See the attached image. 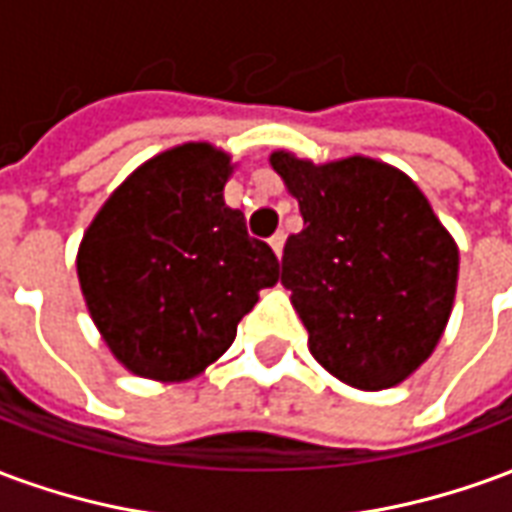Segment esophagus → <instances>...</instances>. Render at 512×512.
I'll return each mask as SVG.
<instances>
[{
    "label": "esophagus",
    "mask_w": 512,
    "mask_h": 512,
    "mask_svg": "<svg viewBox=\"0 0 512 512\" xmlns=\"http://www.w3.org/2000/svg\"><path fill=\"white\" fill-rule=\"evenodd\" d=\"M268 244H271V249H274V255L282 257V246H285V235L277 233V235H274V238H271V241H268Z\"/></svg>",
    "instance_id": "esophagus-1"
}]
</instances>
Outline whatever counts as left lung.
<instances>
[{"instance_id": "obj_1", "label": "left lung", "mask_w": 512, "mask_h": 512, "mask_svg": "<svg viewBox=\"0 0 512 512\" xmlns=\"http://www.w3.org/2000/svg\"><path fill=\"white\" fill-rule=\"evenodd\" d=\"M304 230L282 255V285L310 354L343 384L378 392L425 365L450 321L458 244L406 172L370 156L326 164L274 150Z\"/></svg>"}]
</instances>
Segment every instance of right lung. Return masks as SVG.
Segmentation results:
<instances>
[{
  "label": "right lung",
  "mask_w": 512,
  "mask_h": 512,
  "mask_svg": "<svg viewBox=\"0 0 512 512\" xmlns=\"http://www.w3.org/2000/svg\"><path fill=\"white\" fill-rule=\"evenodd\" d=\"M233 156L183 142L147 158L84 230L76 274L95 329L128 373L178 384L233 345L279 279L271 246L224 202Z\"/></svg>",
  "instance_id": "add662e5"
}]
</instances>
